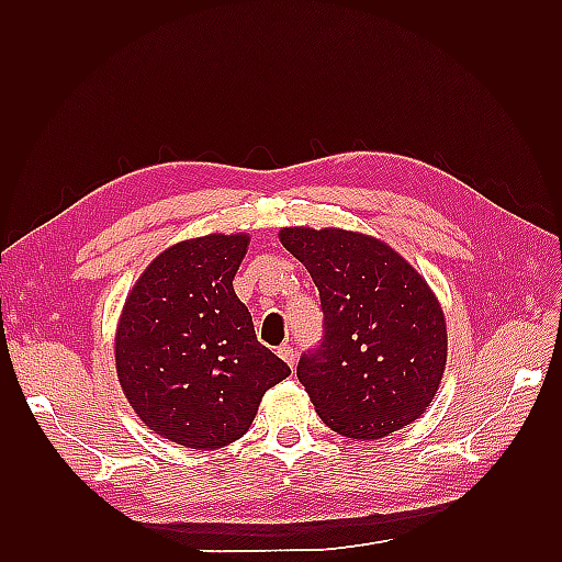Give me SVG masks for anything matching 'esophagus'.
<instances>
[{
    "label": "esophagus",
    "mask_w": 562,
    "mask_h": 562,
    "mask_svg": "<svg viewBox=\"0 0 562 562\" xmlns=\"http://www.w3.org/2000/svg\"><path fill=\"white\" fill-rule=\"evenodd\" d=\"M278 355L294 369V364H296V352H294V348H290V345H282V348H278Z\"/></svg>",
    "instance_id": "1"
}]
</instances>
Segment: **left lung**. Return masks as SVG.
<instances>
[{
  "instance_id": "8db88e82",
  "label": "left lung",
  "mask_w": 562,
  "mask_h": 562,
  "mask_svg": "<svg viewBox=\"0 0 562 562\" xmlns=\"http://www.w3.org/2000/svg\"><path fill=\"white\" fill-rule=\"evenodd\" d=\"M321 296L324 340L296 376L321 420L352 439H381L417 420L447 364V321L425 278L374 236L284 226Z\"/></svg>"
}]
</instances>
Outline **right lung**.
<instances>
[{
    "mask_svg": "<svg viewBox=\"0 0 562 562\" xmlns=\"http://www.w3.org/2000/svg\"><path fill=\"white\" fill-rule=\"evenodd\" d=\"M246 234L190 238L154 258L127 294L115 369L137 417L188 449L232 445L290 367L260 345L234 274Z\"/></svg>",
    "mask_w": 562,
    "mask_h": 562,
    "instance_id": "obj_1",
    "label": "right lung"
}]
</instances>
